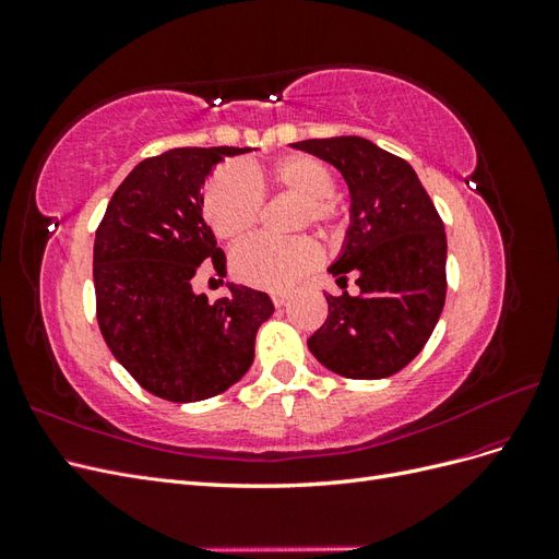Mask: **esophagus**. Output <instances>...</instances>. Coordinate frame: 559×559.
<instances>
[{
  "instance_id": "34e87169",
  "label": "esophagus",
  "mask_w": 559,
  "mask_h": 559,
  "mask_svg": "<svg viewBox=\"0 0 559 559\" xmlns=\"http://www.w3.org/2000/svg\"><path fill=\"white\" fill-rule=\"evenodd\" d=\"M270 298H273L275 308H282V306H286V302H289V294H284V292H275Z\"/></svg>"
}]
</instances>
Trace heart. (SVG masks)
Here are the masks:
<instances>
[{
    "mask_svg": "<svg viewBox=\"0 0 559 559\" xmlns=\"http://www.w3.org/2000/svg\"><path fill=\"white\" fill-rule=\"evenodd\" d=\"M289 193L300 198L296 226H331L337 218L333 200L335 177L329 167L312 156H286L267 170H245L228 165L212 179L205 210L218 238L240 240L259 224L263 191ZM319 247L300 235L292 240L253 238L233 251V273L257 289L282 292L294 286L319 263Z\"/></svg>",
    "mask_w": 559,
    "mask_h": 559,
    "instance_id": "obj_1",
    "label": "heart"
}]
</instances>
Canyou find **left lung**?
<instances>
[{
  "instance_id": "1",
  "label": "left lung",
  "mask_w": 559,
  "mask_h": 559,
  "mask_svg": "<svg viewBox=\"0 0 559 559\" xmlns=\"http://www.w3.org/2000/svg\"><path fill=\"white\" fill-rule=\"evenodd\" d=\"M343 175L349 226L329 273L357 277L359 296H326L329 317L310 335L312 357L349 380H382L408 366L445 306L448 240L413 167L364 138L292 144Z\"/></svg>"
}]
</instances>
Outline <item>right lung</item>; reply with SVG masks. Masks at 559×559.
Wrapping results in <instances>:
<instances>
[{
    "label": "right lung",
    "instance_id": "obj_1",
    "mask_svg": "<svg viewBox=\"0 0 559 559\" xmlns=\"http://www.w3.org/2000/svg\"><path fill=\"white\" fill-rule=\"evenodd\" d=\"M249 146H186L142 160L111 195L95 233L97 324L116 361L146 392L173 403L224 394L253 364L257 333L273 317L267 294L230 284V296L193 292L198 265L226 277V253L205 222V183Z\"/></svg>",
    "mask_w": 559,
    "mask_h": 559
}]
</instances>
